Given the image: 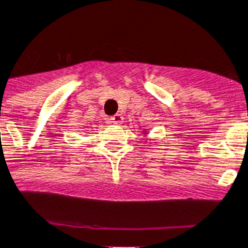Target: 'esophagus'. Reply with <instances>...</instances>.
<instances>
[{
	"label": "esophagus",
	"mask_w": 248,
	"mask_h": 248,
	"mask_svg": "<svg viewBox=\"0 0 248 248\" xmlns=\"http://www.w3.org/2000/svg\"><path fill=\"white\" fill-rule=\"evenodd\" d=\"M110 122L114 123V124H122L123 123V116L120 114H115L110 118Z\"/></svg>",
	"instance_id": "esophagus-1"
}]
</instances>
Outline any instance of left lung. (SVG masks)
<instances>
[{"instance_id":"1","label":"left lung","mask_w":248,"mask_h":248,"mask_svg":"<svg viewBox=\"0 0 248 248\" xmlns=\"http://www.w3.org/2000/svg\"><path fill=\"white\" fill-rule=\"evenodd\" d=\"M143 132H144V133H146V130H143Z\"/></svg>"}]
</instances>
